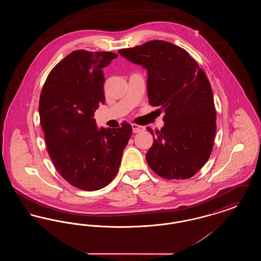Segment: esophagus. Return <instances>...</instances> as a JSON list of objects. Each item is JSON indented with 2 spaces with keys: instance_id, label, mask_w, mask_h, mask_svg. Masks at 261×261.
Masks as SVG:
<instances>
[{
  "instance_id": "1",
  "label": "esophagus",
  "mask_w": 261,
  "mask_h": 261,
  "mask_svg": "<svg viewBox=\"0 0 261 261\" xmlns=\"http://www.w3.org/2000/svg\"><path fill=\"white\" fill-rule=\"evenodd\" d=\"M132 130L134 133H139V132H142L145 130V127L144 126H141V125L136 124V123H133L132 124Z\"/></svg>"
}]
</instances>
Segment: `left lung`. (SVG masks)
<instances>
[{
  "instance_id": "1",
  "label": "left lung",
  "mask_w": 261,
  "mask_h": 261,
  "mask_svg": "<svg viewBox=\"0 0 261 261\" xmlns=\"http://www.w3.org/2000/svg\"><path fill=\"white\" fill-rule=\"evenodd\" d=\"M118 53L147 68L149 105L165 112L164 126L155 132L146 154L149 167L167 180L193 177L208 161L216 131L213 95L204 71L187 50L162 40Z\"/></svg>"
}]
</instances>
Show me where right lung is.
<instances>
[{"mask_svg": "<svg viewBox=\"0 0 261 261\" xmlns=\"http://www.w3.org/2000/svg\"><path fill=\"white\" fill-rule=\"evenodd\" d=\"M116 57L73 50L50 70L40 95V123L50 160L66 182L83 191L112 182L132 135L127 122L99 130L93 118L105 102L102 68Z\"/></svg>", "mask_w": 261, "mask_h": 261, "instance_id": "add662e5", "label": "right lung"}]
</instances>
